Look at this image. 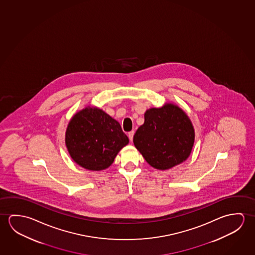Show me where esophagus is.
Instances as JSON below:
<instances>
[{"label":"esophagus","instance_id":"obj_1","mask_svg":"<svg viewBox=\"0 0 255 255\" xmlns=\"http://www.w3.org/2000/svg\"><path fill=\"white\" fill-rule=\"evenodd\" d=\"M133 131H130L129 133H128V138H129L130 141H133Z\"/></svg>","mask_w":255,"mask_h":255}]
</instances>
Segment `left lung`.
Returning <instances> with one entry per match:
<instances>
[{
  "instance_id": "1",
  "label": "left lung",
  "mask_w": 255,
  "mask_h": 255,
  "mask_svg": "<svg viewBox=\"0 0 255 255\" xmlns=\"http://www.w3.org/2000/svg\"><path fill=\"white\" fill-rule=\"evenodd\" d=\"M194 141V127L190 118L172 103L147 110L144 123L138 128L133 139L147 163L162 171L185 161Z\"/></svg>"
}]
</instances>
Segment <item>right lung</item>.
Segmentation results:
<instances>
[{"mask_svg":"<svg viewBox=\"0 0 255 255\" xmlns=\"http://www.w3.org/2000/svg\"><path fill=\"white\" fill-rule=\"evenodd\" d=\"M65 140L73 161L90 171L108 168L120 150L129 142L117 121L90 105L70 120Z\"/></svg>","mask_w":255,"mask_h":255,"instance_id":"right-lung-1","label":"right lung"}]
</instances>
